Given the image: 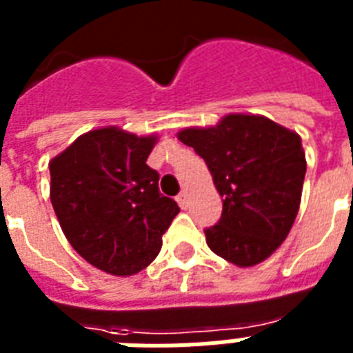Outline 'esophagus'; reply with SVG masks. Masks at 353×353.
Here are the masks:
<instances>
[{
  "instance_id": "34e87169",
  "label": "esophagus",
  "mask_w": 353,
  "mask_h": 353,
  "mask_svg": "<svg viewBox=\"0 0 353 353\" xmlns=\"http://www.w3.org/2000/svg\"><path fill=\"white\" fill-rule=\"evenodd\" d=\"M177 203H179V207H181V209H187V205H188V194H187V190H181V192H179V196H177Z\"/></svg>"
}]
</instances>
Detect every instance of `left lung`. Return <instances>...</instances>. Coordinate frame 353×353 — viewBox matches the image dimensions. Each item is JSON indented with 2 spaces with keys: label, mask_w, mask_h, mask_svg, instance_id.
I'll list each match as a JSON object with an SVG mask.
<instances>
[{
  "label": "left lung",
  "mask_w": 353,
  "mask_h": 353,
  "mask_svg": "<svg viewBox=\"0 0 353 353\" xmlns=\"http://www.w3.org/2000/svg\"><path fill=\"white\" fill-rule=\"evenodd\" d=\"M177 139L203 157L223 198L220 221L205 229L210 251L238 268L271 256L301 207V135L262 115L231 113L216 126L185 128Z\"/></svg>",
  "instance_id": "obj_1"
}]
</instances>
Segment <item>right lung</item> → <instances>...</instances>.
I'll return each mask as SVG.
<instances>
[{"instance_id": "obj_1", "label": "right lung", "mask_w": 353, "mask_h": 353, "mask_svg": "<svg viewBox=\"0 0 353 353\" xmlns=\"http://www.w3.org/2000/svg\"><path fill=\"white\" fill-rule=\"evenodd\" d=\"M155 143L157 135L97 128L49 163L51 203L63 234L104 273L130 276L150 265L179 212L146 165Z\"/></svg>"}]
</instances>
